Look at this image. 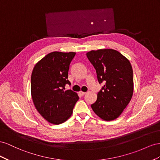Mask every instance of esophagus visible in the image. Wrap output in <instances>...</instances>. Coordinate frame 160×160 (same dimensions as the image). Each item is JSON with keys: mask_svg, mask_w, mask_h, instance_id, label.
I'll list each match as a JSON object with an SVG mask.
<instances>
[{"mask_svg": "<svg viewBox=\"0 0 160 160\" xmlns=\"http://www.w3.org/2000/svg\"><path fill=\"white\" fill-rule=\"evenodd\" d=\"M79 94L81 95V96H83L86 94L85 92H82V91H80V92H79Z\"/></svg>", "mask_w": 160, "mask_h": 160, "instance_id": "esophagus-1", "label": "esophagus"}]
</instances>
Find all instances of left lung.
<instances>
[{"label":"left lung","instance_id":"obj_1","mask_svg":"<svg viewBox=\"0 0 160 160\" xmlns=\"http://www.w3.org/2000/svg\"><path fill=\"white\" fill-rule=\"evenodd\" d=\"M86 56L95 68L99 83H104L91 107L102 119L115 120L128 105L133 94L131 63L120 52L112 49L92 50Z\"/></svg>","mask_w":160,"mask_h":160}]
</instances>
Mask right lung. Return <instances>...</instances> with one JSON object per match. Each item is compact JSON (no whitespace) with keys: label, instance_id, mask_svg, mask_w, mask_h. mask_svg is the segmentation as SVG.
<instances>
[{"label":"right lung","instance_id":"add662e5","mask_svg":"<svg viewBox=\"0 0 160 160\" xmlns=\"http://www.w3.org/2000/svg\"><path fill=\"white\" fill-rule=\"evenodd\" d=\"M75 52H53L39 60L33 68L31 78V93L35 108L45 120L59 125L69 118L78 94L64 90L68 71Z\"/></svg>","mask_w":160,"mask_h":160}]
</instances>
